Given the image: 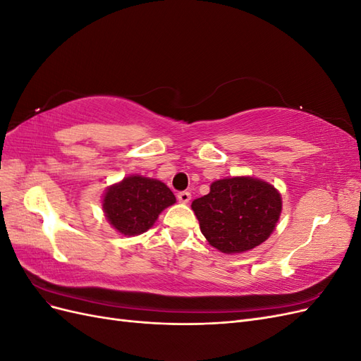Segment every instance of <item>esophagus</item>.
<instances>
[{
    "instance_id": "34e87169",
    "label": "esophagus",
    "mask_w": 361,
    "mask_h": 361,
    "mask_svg": "<svg viewBox=\"0 0 361 361\" xmlns=\"http://www.w3.org/2000/svg\"><path fill=\"white\" fill-rule=\"evenodd\" d=\"M178 200H179L180 203H188V202L191 200V192H188V191H180V192H178Z\"/></svg>"
}]
</instances>
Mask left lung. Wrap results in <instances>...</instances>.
Listing matches in <instances>:
<instances>
[{
  "label": "left lung",
  "mask_w": 361,
  "mask_h": 361,
  "mask_svg": "<svg viewBox=\"0 0 361 361\" xmlns=\"http://www.w3.org/2000/svg\"><path fill=\"white\" fill-rule=\"evenodd\" d=\"M191 207L207 243L233 255L260 245L274 232L281 195L265 180L236 176L212 182L209 194Z\"/></svg>",
  "instance_id": "left-lung-1"
}]
</instances>
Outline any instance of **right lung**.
Returning a JSON list of instances; mask_svg holds the SVG:
<instances>
[{
  "label": "right lung",
  "instance_id": "obj_1",
  "mask_svg": "<svg viewBox=\"0 0 361 361\" xmlns=\"http://www.w3.org/2000/svg\"><path fill=\"white\" fill-rule=\"evenodd\" d=\"M174 203L176 197L166 183L133 174L105 191L102 209L118 233L135 236L149 231L158 215Z\"/></svg>",
  "mask_w": 361,
  "mask_h": 361
}]
</instances>
